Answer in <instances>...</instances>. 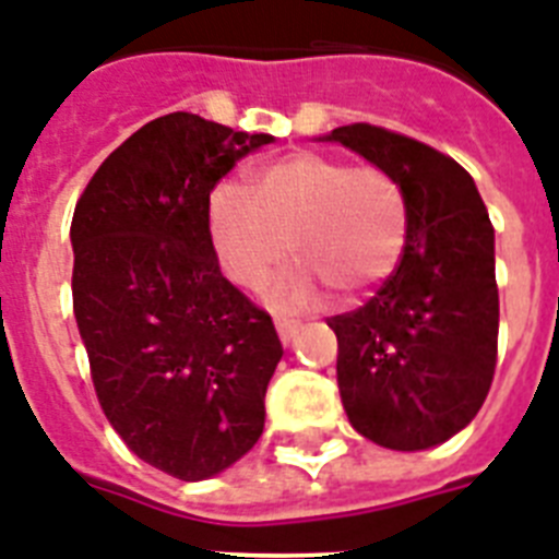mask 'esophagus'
I'll return each mask as SVG.
<instances>
[{"label":"esophagus","mask_w":559,"mask_h":559,"mask_svg":"<svg viewBox=\"0 0 559 559\" xmlns=\"http://www.w3.org/2000/svg\"><path fill=\"white\" fill-rule=\"evenodd\" d=\"M275 330H278L281 341H284V344H289V341H295L298 330H301V323L293 321V318H275Z\"/></svg>","instance_id":"obj_1"}]
</instances>
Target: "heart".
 <instances>
[{"label":"heart","instance_id":"obj_1","mask_svg":"<svg viewBox=\"0 0 559 559\" xmlns=\"http://www.w3.org/2000/svg\"><path fill=\"white\" fill-rule=\"evenodd\" d=\"M207 222L215 258L238 287L264 284L293 241L301 261L272 284L270 298L301 307L321 293V281L346 298L381 284L406 247L409 201L383 167L301 150L261 167L252 192L222 181Z\"/></svg>","mask_w":559,"mask_h":559}]
</instances>
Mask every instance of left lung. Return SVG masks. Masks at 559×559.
Wrapping results in <instances>:
<instances>
[{
    "mask_svg": "<svg viewBox=\"0 0 559 559\" xmlns=\"http://www.w3.org/2000/svg\"><path fill=\"white\" fill-rule=\"evenodd\" d=\"M326 139L392 173L409 201L395 272L364 307L326 318L341 403L378 447H438L472 424L495 378V227L472 176L429 144L364 121Z\"/></svg>",
    "mask_w": 559,
    "mask_h": 559,
    "instance_id": "1",
    "label": "left lung"
}]
</instances>
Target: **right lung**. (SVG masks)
Segmentation results:
<instances>
[{
    "mask_svg": "<svg viewBox=\"0 0 559 559\" xmlns=\"http://www.w3.org/2000/svg\"><path fill=\"white\" fill-rule=\"evenodd\" d=\"M266 133L170 112L102 162L70 224L73 312L119 438L178 480H207L264 431L281 341L222 275L210 192Z\"/></svg>",
    "mask_w": 559,
    "mask_h": 559,
    "instance_id": "add662e5",
    "label": "right lung"
}]
</instances>
